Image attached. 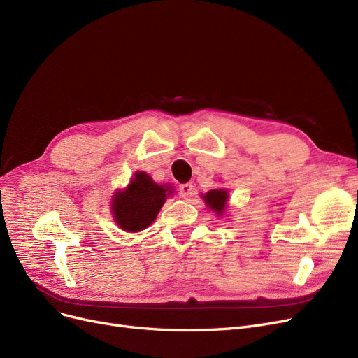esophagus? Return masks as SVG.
<instances>
[{"instance_id":"1","label":"esophagus","mask_w":358,"mask_h":358,"mask_svg":"<svg viewBox=\"0 0 358 358\" xmlns=\"http://www.w3.org/2000/svg\"><path fill=\"white\" fill-rule=\"evenodd\" d=\"M180 194L184 197V199H190L193 196V184L192 182H184L180 186Z\"/></svg>"}]
</instances>
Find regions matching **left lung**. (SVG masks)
I'll return each mask as SVG.
<instances>
[{
	"instance_id": "1",
	"label": "left lung",
	"mask_w": 358,
	"mask_h": 358,
	"mask_svg": "<svg viewBox=\"0 0 358 358\" xmlns=\"http://www.w3.org/2000/svg\"><path fill=\"white\" fill-rule=\"evenodd\" d=\"M202 199L205 203L217 213V215H221L226 209L227 199H229V192L224 189H215V190H209L206 194H202Z\"/></svg>"
}]
</instances>
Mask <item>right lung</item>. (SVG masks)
<instances>
[{"instance_id":"right-lung-1","label":"right lung","mask_w":358,"mask_h":358,"mask_svg":"<svg viewBox=\"0 0 358 358\" xmlns=\"http://www.w3.org/2000/svg\"><path fill=\"white\" fill-rule=\"evenodd\" d=\"M172 193L171 186L156 184L145 172H136L125 190L113 194L112 214L119 227L129 233L148 229Z\"/></svg>"}]
</instances>
